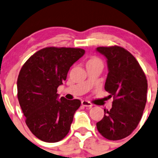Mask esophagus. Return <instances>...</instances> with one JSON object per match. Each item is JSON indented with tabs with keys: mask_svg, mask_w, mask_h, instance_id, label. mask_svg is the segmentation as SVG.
Here are the masks:
<instances>
[{
	"mask_svg": "<svg viewBox=\"0 0 158 158\" xmlns=\"http://www.w3.org/2000/svg\"><path fill=\"white\" fill-rule=\"evenodd\" d=\"M82 105L83 106H85V107H88V108H91L93 106V105H92L91 102H89V101H87V100H82Z\"/></svg>",
	"mask_w": 158,
	"mask_h": 158,
	"instance_id": "34e87169",
	"label": "esophagus"
}]
</instances>
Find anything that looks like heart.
I'll return each mask as SVG.
<instances>
[{"label":"heart","mask_w":158,"mask_h":158,"mask_svg":"<svg viewBox=\"0 0 158 158\" xmlns=\"http://www.w3.org/2000/svg\"><path fill=\"white\" fill-rule=\"evenodd\" d=\"M90 61H100V60L97 58H92V59H91L89 62H90Z\"/></svg>","instance_id":"1"}]
</instances>
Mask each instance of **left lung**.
I'll return each mask as SVG.
<instances>
[{"instance_id": "obj_1", "label": "left lung", "mask_w": 158, "mask_h": 158, "mask_svg": "<svg viewBox=\"0 0 158 158\" xmlns=\"http://www.w3.org/2000/svg\"><path fill=\"white\" fill-rule=\"evenodd\" d=\"M104 56L108 70L105 89L114 98L109 111L97 122L99 133L116 141L131 135L138 126L147 102L148 82L136 59L122 47H98Z\"/></svg>"}]
</instances>
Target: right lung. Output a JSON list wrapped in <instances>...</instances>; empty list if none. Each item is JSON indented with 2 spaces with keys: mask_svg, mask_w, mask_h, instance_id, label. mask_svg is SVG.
<instances>
[{
  "mask_svg": "<svg viewBox=\"0 0 158 158\" xmlns=\"http://www.w3.org/2000/svg\"><path fill=\"white\" fill-rule=\"evenodd\" d=\"M85 54L79 48L47 47L30 56L17 79V97L30 131L45 142L60 141L69 131L79 99L59 98L72 66Z\"/></svg>",
  "mask_w": 158,
  "mask_h": 158,
  "instance_id": "right-lung-1",
  "label": "right lung"
}]
</instances>
